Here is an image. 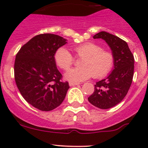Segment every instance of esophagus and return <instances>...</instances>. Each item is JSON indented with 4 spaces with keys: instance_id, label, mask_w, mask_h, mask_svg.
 Wrapping results in <instances>:
<instances>
[{
    "instance_id": "esophagus-1",
    "label": "esophagus",
    "mask_w": 148,
    "mask_h": 148,
    "mask_svg": "<svg viewBox=\"0 0 148 148\" xmlns=\"http://www.w3.org/2000/svg\"><path fill=\"white\" fill-rule=\"evenodd\" d=\"M69 86H76V85H79V83H75V82H70L69 83Z\"/></svg>"
}]
</instances>
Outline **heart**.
<instances>
[{
	"label": "heart",
	"mask_w": 148,
	"mask_h": 148,
	"mask_svg": "<svg viewBox=\"0 0 148 148\" xmlns=\"http://www.w3.org/2000/svg\"><path fill=\"white\" fill-rule=\"evenodd\" d=\"M75 56L82 58L79 68L71 69L65 74L70 81L79 82L93 77L102 79L110 74L114 66V56L111 51L103 50L100 45L93 42H86L73 48ZM56 65L64 71L69 69L74 63V56L64 47L56 50L54 54Z\"/></svg>",
	"instance_id": "1"
}]
</instances>
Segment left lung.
<instances>
[{"instance_id": "1", "label": "left lung", "mask_w": 148, "mask_h": 148, "mask_svg": "<svg viewBox=\"0 0 148 148\" xmlns=\"http://www.w3.org/2000/svg\"><path fill=\"white\" fill-rule=\"evenodd\" d=\"M94 38H102L108 44L114 56V68L107 78L95 85V91L88 100L100 109L111 108L119 104L129 91L134 74L133 54L126 41L117 36L101 31Z\"/></svg>"}]
</instances>
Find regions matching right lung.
<instances>
[{
	"instance_id": "obj_1",
	"label": "right lung",
	"mask_w": 148,
	"mask_h": 148,
	"mask_svg": "<svg viewBox=\"0 0 148 148\" xmlns=\"http://www.w3.org/2000/svg\"><path fill=\"white\" fill-rule=\"evenodd\" d=\"M52 34L36 36L22 46L16 56L14 78L25 100L41 111L59 107L69 88L56 67L54 54L66 44Z\"/></svg>"
}]
</instances>
